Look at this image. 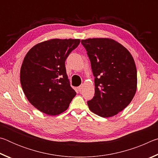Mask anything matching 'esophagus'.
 <instances>
[{"instance_id":"esophagus-1","label":"esophagus","mask_w":158,"mask_h":158,"mask_svg":"<svg viewBox=\"0 0 158 158\" xmlns=\"http://www.w3.org/2000/svg\"><path fill=\"white\" fill-rule=\"evenodd\" d=\"M83 86H84V85H79V86L77 88V89H78V90L79 92H81V90H82V89H83Z\"/></svg>"}]
</instances>
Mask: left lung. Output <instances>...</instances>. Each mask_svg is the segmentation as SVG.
Wrapping results in <instances>:
<instances>
[{
    "instance_id": "obj_1",
    "label": "left lung",
    "mask_w": 158,
    "mask_h": 158,
    "mask_svg": "<svg viewBox=\"0 0 158 158\" xmlns=\"http://www.w3.org/2000/svg\"><path fill=\"white\" fill-rule=\"evenodd\" d=\"M95 77V95L87 102L93 113L115 116L131 102L137 90V68L126 48L114 40H82Z\"/></svg>"
}]
</instances>
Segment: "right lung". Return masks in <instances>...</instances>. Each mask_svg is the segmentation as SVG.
Returning a JSON list of instances; mask_svg holds the SVG:
<instances>
[{"label": "right lung", "instance_id": "right-lung-1", "mask_svg": "<svg viewBox=\"0 0 158 158\" xmlns=\"http://www.w3.org/2000/svg\"><path fill=\"white\" fill-rule=\"evenodd\" d=\"M80 40L53 39L35 45L24 57L20 72L23 91L32 105L51 116L65 111L76 92L65 62Z\"/></svg>", "mask_w": 158, "mask_h": 158}]
</instances>
